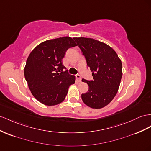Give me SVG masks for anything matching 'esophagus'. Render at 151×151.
Wrapping results in <instances>:
<instances>
[{
  "instance_id": "34e87169",
  "label": "esophagus",
  "mask_w": 151,
  "mask_h": 151,
  "mask_svg": "<svg viewBox=\"0 0 151 151\" xmlns=\"http://www.w3.org/2000/svg\"><path fill=\"white\" fill-rule=\"evenodd\" d=\"M76 79H77V81H78V82H81V77L80 75L77 74L76 76Z\"/></svg>"
}]
</instances>
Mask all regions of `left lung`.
I'll return each mask as SVG.
<instances>
[{
	"mask_svg": "<svg viewBox=\"0 0 151 151\" xmlns=\"http://www.w3.org/2000/svg\"><path fill=\"white\" fill-rule=\"evenodd\" d=\"M85 56L93 79H82L89 86L81 95L83 102L93 109H101L113 100L119 89L123 72L116 51L104 42L91 38H74Z\"/></svg>",
	"mask_w": 151,
	"mask_h": 151,
	"instance_id": "left-lung-1",
	"label": "left lung"
}]
</instances>
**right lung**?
Returning a JSON list of instances; mask_svg holds the SVG:
<instances>
[{"label": "right lung", "instance_id": "add662e5", "mask_svg": "<svg viewBox=\"0 0 151 151\" xmlns=\"http://www.w3.org/2000/svg\"><path fill=\"white\" fill-rule=\"evenodd\" d=\"M70 37L39 44L28 56L24 75L32 94L40 103L55 105L65 100L76 77L68 74L62 59L68 49L76 46Z\"/></svg>", "mask_w": 151, "mask_h": 151}]
</instances>
